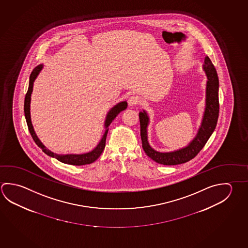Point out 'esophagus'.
Instances as JSON below:
<instances>
[{
  "label": "esophagus",
  "mask_w": 248,
  "mask_h": 248,
  "mask_svg": "<svg viewBox=\"0 0 248 248\" xmlns=\"http://www.w3.org/2000/svg\"><path fill=\"white\" fill-rule=\"evenodd\" d=\"M139 99L138 96H130L128 99V104L130 106H134V105H139Z\"/></svg>",
  "instance_id": "1"
}]
</instances>
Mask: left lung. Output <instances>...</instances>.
I'll return each mask as SVG.
<instances>
[{
    "instance_id": "obj_1",
    "label": "left lung",
    "mask_w": 248,
    "mask_h": 248,
    "mask_svg": "<svg viewBox=\"0 0 248 248\" xmlns=\"http://www.w3.org/2000/svg\"><path fill=\"white\" fill-rule=\"evenodd\" d=\"M203 70L207 77L205 92V108L198 133L186 147L170 152H159L151 147L148 142L147 127L149 117L145 110L139 112L140 135L143 151L149 157L158 164L165 165H180L192 159L203 149L217 125L218 104V78L217 71L208 57L204 58Z\"/></svg>"
}]
</instances>
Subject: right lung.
Instances as JSON below:
<instances>
[{
    "mask_svg": "<svg viewBox=\"0 0 248 248\" xmlns=\"http://www.w3.org/2000/svg\"><path fill=\"white\" fill-rule=\"evenodd\" d=\"M43 67H44L43 64L36 66L33 71L31 72L29 89H28V92H27L26 96H25V100H24V115H25L27 124H28V128H29V130L31 132L32 139H34L35 143L43 150V152L45 154H47L48 156L57 158V160L60 161L62 163L72 165H84L92 164L100 156L102 152L104 151L105 147V142H106V137H107V133H108V130H109V124H111V122L113 121L118 114L127 108V102L124 101V102L118 103V105H115L108 112L105 122V134L103 136L99 143L96 145V147L94 150H92V152H87V153H84V154H66V155L54 153V152H50L49 150L45 147L43 143L40 141L39 139L37 138V136L35 134V130H34V128L32 125V123H31V94L33 92V84H34L36 77L38 76L40 71L43 69Z\"/></svg>",
    "mask_w": 248,
    "mask_h": 248,
    "instance_id": "add662e5",
    "label": "right lung"
}]
</instances>
